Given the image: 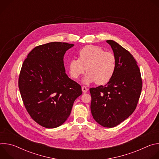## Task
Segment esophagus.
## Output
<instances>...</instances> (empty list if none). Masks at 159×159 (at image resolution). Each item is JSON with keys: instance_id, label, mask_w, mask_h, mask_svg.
I'll list each match as a JSON object with an SVG mask.
<instances>
[{"instance_id": "34e87169", "label": "esophagus", "mask_w": 159, "mask_h": 159, "mask_svg": "<svg viewBox=\"0 0 159 159\" xmlns=\"http://www.w3.org/2000/svg\"><path fill=\"white\" fill-rule=\"evenodd\" d=\"M82 92H83L84 93H85L87 92L88 89H87L85 86H82Z\"/></svg>"}]
</instances>
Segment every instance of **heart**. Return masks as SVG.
I'll list each match as a JSON object with an SVG mask.
<instances>
[{"label":"heart","mask_w":159,"mask_h":159,"mask_svg":"<svg viewBox=\"0 0 159 159\" xmlns=\"http://www.w3.org/2000/svg\"><path fill=\"white\" fill-rule=\"evenodd\" d=\"M116 69V58L110 52H104L99 47L87 45L78 52V59H72L69 63V72L74 79H77L87 71L83 82H96L102 85L107 83L114 75Z\"/></svg>","instance_id":"b5f03b06"}]
</instances>
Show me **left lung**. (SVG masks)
<instances>
[{"label": "left lung", "mask_w": 159, "mask_h": 159, "mask_svg": "<svg viewBox=\"0 0 159 159\" xmlns=\"http://www.w3.org/2000/svg\"><path fill=\"white\" fill-rule=\"evenodd\" d=\"M116 58V69L105 85L89 89L90 110L97 123L112 128L128 118L137 107L142 89V79L137 61L116 42L107 40Z\"/></svg>", "instance_id": "8db88e82"}]
</instances>
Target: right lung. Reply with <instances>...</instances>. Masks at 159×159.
<instances>
[{"label": "right lung", "mask_w": 159, "mask_h": 159, "mask_svg": "<svg viewBox=\"0 0 159 159\" xmlns=\"http://www.w3.org/2000/svg\"><path fill=\"white\" fill-rule=\"evenodd\" d=\"M73 44L51 42L33 48L22 63L18 85L23 104L39 125L54 128L69 116L81 86L65 74L63 56Z\"/></svg>", "instance_id": "add662e5"}]
</instances>
